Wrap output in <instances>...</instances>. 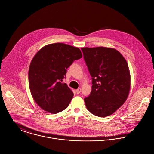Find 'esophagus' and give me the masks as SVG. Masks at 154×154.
Segmentation results:
<instances>
[{
	"mask_svg": "<svg viewBox=\"0 0 154 154\" xmlns=\"http://www.w3.org/2000/svg\"><path fill=\"white\" fill-rule=\"evenodd\" d=\"M81 91V89L80 88H79L76 89V94H80Z\"/></svg>",
	"mask_w": 154,
	"mask_h": 154,
	"instance_id": "34e87169",
	"label": "esophagus"
}]
</instances>
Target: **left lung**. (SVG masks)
Returning <instances> with one entry per match:
<instances>
[{
    "label": "left lung",
    "mask_w": 154,
    "mask_h": 154,
    "mask_svg": "<svg viewBox=\"0 0 154 154\" xmlns=\"http://www.w3.org/2000/svg\"><path fill=\"white\" fill-rule=\"evenodd\" d=\"M92 77L90 95L84 98L87 110L97 116L113 114L126 101L131 88V74L126 60L113 48H81Z\"/></svg>",
    "instance_id": "obj_1"
}]
</instances>
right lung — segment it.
<instances>
[{"label":"right lung","instance_id":"obj_1","mask_svg":"<svg viewBox=\"0 0 154 154\" xmlns=\"http://www.w3.org/2000/svg\"><path fill=\"white\" fill-rule=\"evenodd\" d=\"M82 56L79 48L63 43L46 45L36 53L29 65L28 83L33 100L42 109L54 114L69 106L73 93L61 81L67 69Z\"/></svg>","mask_w":154,"mask_h":154}]
</instances>
